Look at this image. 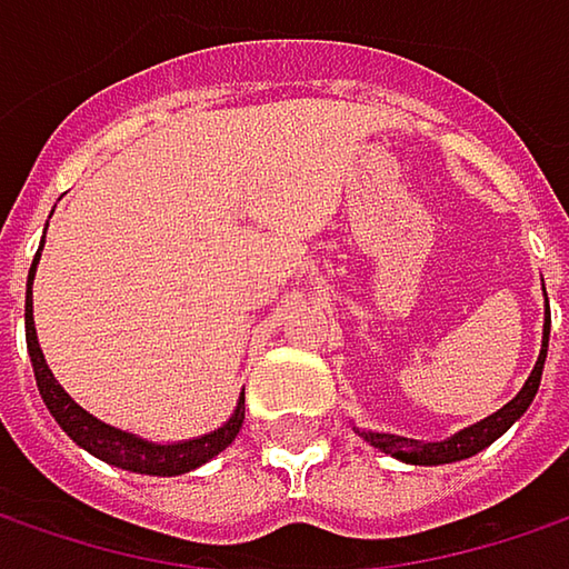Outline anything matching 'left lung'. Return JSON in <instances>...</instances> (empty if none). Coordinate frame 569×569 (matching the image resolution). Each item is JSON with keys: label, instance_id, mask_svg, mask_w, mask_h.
I'll return each instance as SVG.
<instances>
[{"label": "left lung", "instance_id": "1", "mask_svg": "<svg viewBox=\"0 0 569 569\" xmlns=\"http://www.w3.org/2000/svg\"><path fill=\"white\" fill-rule=\"evenodd\" d=\"M548 335H551V312H548V321H545L541 357H538V363H535L528 383L521 386V392H518L509 406H502L496 416L477 421L473 428H463V431H457L448 441H431V445L416 441V438L377 435V431H360V435L383 453H392V457H399V460H406V463H425V467H428V463H451V460H463V457L480 453L483 448H489V445H492V441H496V438H499V435L528 409V406H531V399H535V392H538V386H541V370H545V357H548Z\"/></svg>", "mask_w": 569, "mask_h": 569}]
</instances>
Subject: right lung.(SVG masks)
Segmentation results:
<instances>
[{"instance_id": "right-lung-1", "label": "right lung", "mask_w": 569, "mask_h": 569, "mask_svg": "<svg viewBox=\"0 0 569 569\" xmlns=\"http://www.w3.org/2000/svg\"><path fill=\"white\" fill-rule=\"evenodd\" d=\"M41 248H38V257H34L31 273H28L24 338H28V353H31V367H34V380H38V389H41V399L51 409V416L57 418V425L92 457H99V460H106L112 467H121V470H131V473H144V477H180V473H189V470L202 467L206 460H212L216 453L224 451L238 438V431L244 425L241 402H238L234 416L228 418L218 431L206 435V438L183 441V445H148V441L134 438L128 431H118L112 425L92 418L63 392V386L53 380V373L44 363V353H41L38 335H34V316H31V280H34V267L41 260Z\"/></svg>"}]
</instances>
